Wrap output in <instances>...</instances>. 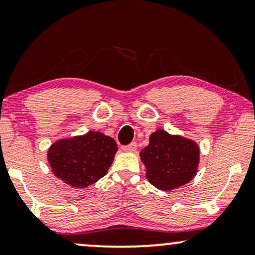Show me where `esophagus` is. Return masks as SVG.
<instances>
[{
  "label": "esophagus",
  "instance_id": "esophagus-1",
  "mask_svg": "<svg viewBox=\"0 0 255 255\" xmlns=\"http://www.w3.org/2000/svg\"><path fill=\"white\" fill-rule=\"evenodd\" d=\"M123 151L125 152H135V149H137V142H131L130 145L128 146H123Z\"/></svg>",
  "mask_w": 255,
  "mask_h": 255
}]
</instances>
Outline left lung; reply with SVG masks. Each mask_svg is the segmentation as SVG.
I'll use <instances>...</instances> for the list:
<instances>
[{
  "mask_svg": "<svg viewBox=\"0 0 255 255\" xmlns=\"http://www.w3.org/2000/svg\"><path fill=\"white\" fill-rule=\"evenodd\" d=\"M148 182L160 190H172L193 180L200 162V147L191 139L156 130L141 149Z\"/></svg>",
  "mask_w": 255,
  "mask_h": 255,
  "instance_id": "left-lung-1",
  "label": "left lung"
}]
</instances>
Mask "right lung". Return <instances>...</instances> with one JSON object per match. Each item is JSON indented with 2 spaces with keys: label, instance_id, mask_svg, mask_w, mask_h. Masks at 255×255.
I'll list each match as a JSON object with an SVG mask.
<instances>
[{
  "label": "right lung",
  "instance_id": "obj_1",
  "mask_svg": "<svg viewBox=\"0 0 255 255\" xmlns=\"http://www.w3.org/2000/svg\"><path fill=\"white\" fill-rule=\"evenodd\" d=\"M113 138L89 131L83 135L60 139L48 148L52 172L74 188H86L108 173L117 152Z\"/></svg>",
  "mask_w": 255,
  "mask_h": 255
}]
</instances>
